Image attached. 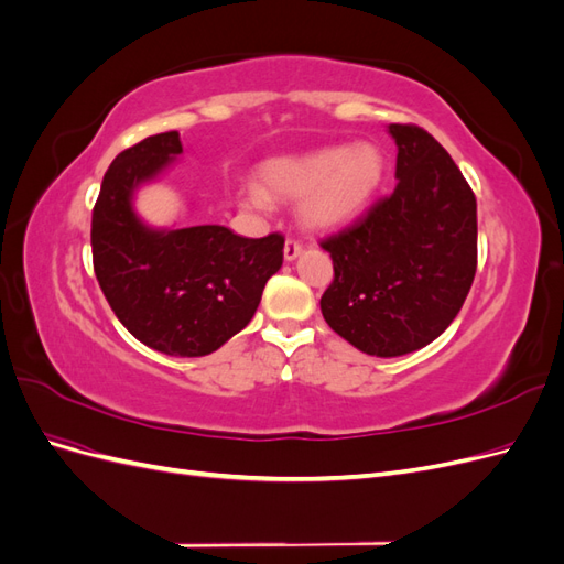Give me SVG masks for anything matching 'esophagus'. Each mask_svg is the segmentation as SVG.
Here are the masks:
<instances>
[{
    "mask_svg": "<svg viewBox=\"0 0 564 564\" xmlns=\"http://www.w3.org/2000/svg\"><path fill=\"white\" fill-rule=\"evenodd\" d=\"M301 251H303V247L296 240H286L284 242V261H296Z\"/></svg>",
    "mask_w": 564,
    "mask_h": 564,
    "instance_id": "34e87169",
    "label": "esophagus"
}]
</instances>
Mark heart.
Returning a JSON list of instances; mask_svg holds the SVG:
<instances>
[{
  "mask_svg": "<svg viewBox=\"0 0 564 564\" xmlns=\"http://www.w3.org/2000/svg\"><path fill=\"white\" fill-rule=\"evenodd\" d=\"M386 166L383 150L367 141L272 158L259 166L256 191H247L242 204L265 212L268 199H299L305 228L334 230L369 207L381 191Z\"/></svg>",
  "mask_w": 564,
  "mask_h": 564,
  "instance_id": "b5f03b06",
  "label": "heart"
}]
</instances>
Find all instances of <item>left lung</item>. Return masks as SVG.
Returning a JSON list of instances; mask_svg holds the SVG:
<instances>
[{
	"label": "left lung",
	"instance_id": "obj_1",
	"mask_svg": "<svg viewBox=\"0 0 564 564\" xmlns=\"http://www.w3.org/2000/svg\"><path fill=\"white\" fill-rule=\"evenodd\" d=\"M398 145L395 193L322 249L334 282L319 299L329 327L367 355L414 352L445 332L477 268V204L429 131L388 124Z\"/></svg>",
	"mask_w": 564,
	"mask_h": 564
}]
</instances>
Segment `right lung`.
I'll list each match as a JSON object with an SVG mask.
<instances>
[{
  "mask_svg": "<svg viewBox=\"0 0 564 564\" xmlns=\"http://www.w3.org/2000/svg\"><path fill=\"white\" fill-rule=\"evenodd\" d=\"M181 152L178 131L119 152L94 207L91 251L110 308L141 344L202 357L251 322L265 282L282 268L284 237L251 240L226 226H148L133 209L135 193Z\"/></svg>",
  "mask_w": 564,
  "mask_h": 564,
  "instance_id": "obj_1",
  "label": "right lung"
}]
</instances>
